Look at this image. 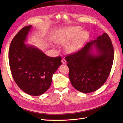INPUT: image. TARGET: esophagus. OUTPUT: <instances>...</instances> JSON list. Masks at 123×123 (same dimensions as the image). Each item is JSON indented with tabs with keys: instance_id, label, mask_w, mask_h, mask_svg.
Segmentation results:
<instances>
[{
	"instance_id": "34e87169",
	"label": "esophagus",
	"mask_w": 123,
	"mask_h": 123,
	"mask_svg": "<svg viewBox=\"0 0 123 123\" xmlns=\"http://www.w3.org/2000/svg\"><path fill=\"white\" fill-rule=\"evenodd\" d=\"M62 63L63 64H65L66 63V59H64V58H62Z\"/></svg>"
}]
</instances>
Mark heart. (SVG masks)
Here are the masks:
<instances>
[{"label":"heart","instance_id":"obj_1","mask_svg":"<svg viewBox=\"0 0 123 123\" xmlns=\"http://www.w3.org/2000/svg\"><path fill=\"white\" fill-rule=\"evenodd\" d=\"M89 36V32L83 31V28L80 26H72L61 30L58 33L57 42L62 45L68 43L66 50L68 53H74L83 47Z\"/></svg>","mask_w":123,"mask_h":123}]
</instances>
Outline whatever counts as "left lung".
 <instances>
[{
    "label": "left lung",
    "mask_w": 123,
    "mask_h": 123,
    "mask_svg": "<svg viewBox=\"0 0 123 123\" xmlns=\"http://www.w3.org/2000/svg\"><path fill=\"white\" fill-rule=\"evenodd\" d=\"M113 58L112 43L106 33L77 52L67 56L69 77L73 87L85 93L97 90L108 77Z\"/></svg>",
    "instance_id": "8db88e82"
}]
</instances>
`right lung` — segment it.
<instances>
[{"label":"right lung","mask_w":123,"mask_h":123,"mask_svg":"<svg viewBox=\"0 0 123 123\" xmlns=\"http://www.w3.org/2000/svg\"><path fill=\"white\" fill-rule=\"evenodd\" d=\"M32 25L24 27L10 44L9 61L14 81L22 90L33 96L44 93L50 87L53 74L62 65V57H51L25 42Z\"/></svg>","instance_id":"obj_1"}]
</instances>
